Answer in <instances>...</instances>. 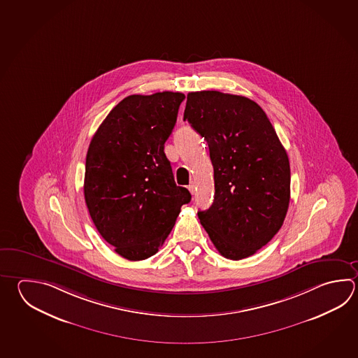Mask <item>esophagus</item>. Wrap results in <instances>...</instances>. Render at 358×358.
<instances>
[{
	"label": "esophagus",
	"mask_w": 358,
	"mask_h": 358,
	"mask_svg": "<svg viewBox=\"0 0 358 358\" xmlns=\"http://www.w3.org/2000/svg\"><path fill=\"white\" fill-rule=\"evenodd\" d=\"M189 192H191V194H192V195H194V194H195V192H196V185H195V182L189 183Z\"/></svg>",
	"instance_id": "34e87169"
}]
</instances>
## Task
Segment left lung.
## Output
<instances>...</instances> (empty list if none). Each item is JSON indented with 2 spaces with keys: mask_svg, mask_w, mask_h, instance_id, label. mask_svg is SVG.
Wrapping results in <instances>:
<instances>
[{
  "mask_svg": "<svg viewBox=\"0 0 358 358\" xmlns=\"http://www.w3.org/2000/svg\"><path fill=\"white\" fill-rule=\"evenodd\" d=\"M209 144L215 195L197 215L216 250L239 261L282 227L290 203V163L270 119L248 97L219 91L187 94L183 114Z\"/></svg>",
  "mask_w": 358,
  "mask_h": 358,
  "instance_id": "left-lung-1",
  "label": "left lung"
}]
</instances>
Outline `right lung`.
<instances>
[{
	"label": "right lung",
	"instance_id": "add662e5",
	"mask_svg": "<svg viewBox=\"0 0 358 358\" xmlns=\"http://www.w3.org/2000/svg\"><path fill=\"white\" fill-rule=\"evenodd\" d=\"M185 94H131L94 133L86 155L85 201L96 229L129 261L155 255L173 228L189 189L177 186L164 143Z\"/></svg>",
	"mask_w": 358,
	"mask_h": 358
}]
</instances>
